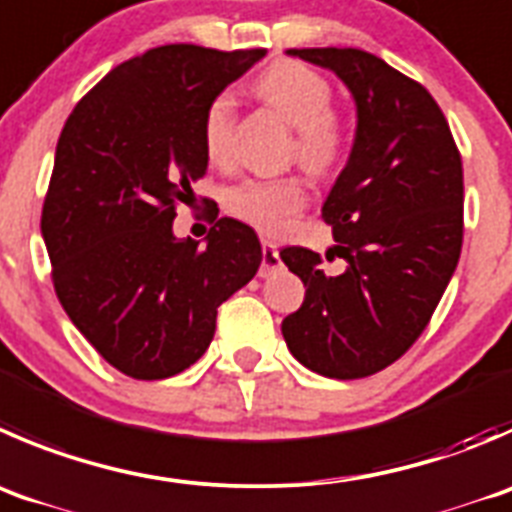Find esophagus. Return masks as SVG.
Instances as JSON below:
<instances>
[{"mask_svg": "<svg viewBox=\"0 0 512 512\" xmlns=\"http://www.w3.org/2000/svg\"><path fill=\"white\" fill-rule=\"evenodd\" d=\"M280 267V252H277V247L272 245V242L262 240V267H260V275L262 277H270L272 272Z\"/></svg>", "mask_w": 512, "mask_h": 512, "instance_id": "34e87169", "label": "esophagus"}]
</instances>
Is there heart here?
Returning <instances> with one entry per match:
<instances>
[{
  "label": "heart",
  "mask_w": 512,
  "mask_h": 512,
  "mask_svg": "<svg viewBox=\"0 0 512 512\" xmlns=\"http://www.w3.org/2000/svg\"><path fill=\"white\" fill-rule=\"evenodd\" d=\"M262 102L275 107L295 130L290 155L312 175H330L347 150V127L332 107V84L317 69L295 59L270 64L255 79ZM235 104L227 92L215 94L202 112L200 135L207 160L225 165L232 152ZM307 205V187L300 177L245 180L227 190L225 207L245 225L275 235L285 230Z\"/></svg>",
  "instance_id": "obj_1"
}]
</instances>
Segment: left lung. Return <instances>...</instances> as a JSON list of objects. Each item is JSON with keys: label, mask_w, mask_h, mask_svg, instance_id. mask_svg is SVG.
<instances>
[{"label": "left lung", "mask_w": 512, "mask_h": 512, "mask_svg": "<svg viewBox=\"0 0 512 512\" xmlns=\"http://www.w3.org/2000/svg\"><path fill=\"white\" fill-rule=\"evenodd\" d=\"M332 69L357 104L350 160L322 205L347 262L327 275L320 252L292 245L282 262L305 282V302L282 320L292 355L335 380L393 365L423 335L463 247V160L433 94L352 47L290 49Z\"/></svg>", "instance_id": "1"}]
</instances>
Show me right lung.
<instances>
[{
    "label": "right lung",
    "instance_id": "obj_1",
    "mask_svg": "<svg viewBox=\"0 0 512 512\" xmlns=\"http://www.w3.org/2000/svg\"><path fill=\"white\" fill-rule=\"evenodd\" d=\"M265 52L147 49L94 84L64 122L42 207L54 292L89 345L135 380H165L200 360L217 307L262 262L242 222L212 220L207 247L177 240L172 222L207 172V102Z\"/></svg>",
    "mask_w": 512,
    "mask_h": 512
}]
</instances>
